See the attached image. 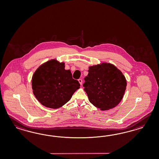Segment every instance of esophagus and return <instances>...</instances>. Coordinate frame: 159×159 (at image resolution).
Here are the masks:
<instances>
[{"instance_id":"obj_1","label":"esophagus","mask_w":159,"mask_h":159,"mask_svg":"<svg viewBox=\"0 0 159 159\" xmlns=\"http://www.w3.org/2000/svg\"><path fill=\"white\" fill-rule=\"evenodd\" d=\"M78 81L79 82V83L80 84V85H81V84H82V80H81V79H79Z\"/></svg>"}]
</instances>
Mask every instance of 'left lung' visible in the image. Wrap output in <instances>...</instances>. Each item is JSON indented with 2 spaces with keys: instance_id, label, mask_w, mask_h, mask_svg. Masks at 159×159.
Here are the masks:
<instances>
[{
  "instance_id": "1",
  "label": "left lung",
  "mask_w": 159,
  "mask_h": 159,
  "mask_svg": "<svg viewBox=\"0 0 159 159\" xmlns=\"http://www.w3.org/2000/svg\"><path fill=\"white\" fill-rule=\"evenodd\" d=\"M84 78V91L89 101L101 110H108L120 103L126 89L122 72L112 64L102 62L89 66Z\"/></svg>"
}]
</instances>
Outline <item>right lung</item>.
<instances>
[{"mask_svg": "<svg viewBox=\"0 0 159 159\" xmlns=\"http://www.w3.org/2000/svg\"><path fill=\"white\" fill-rule=\"evenodd\" d=\"M33 93L46 107L60 108L65 105L80 88L79 81L72 78L65 62L52 59L35 70L31 79Z\"/></svg>", "mask_w": 159, "mask_h": 159, "instance_id": "add662e5", "label": "right lung"}]
</instances>
